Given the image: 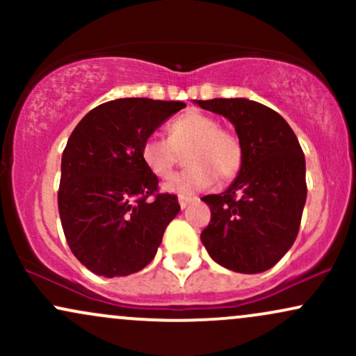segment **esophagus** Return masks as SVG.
<instances>
[{"mask_svg":"<svg viewBox=\"0 0 356 356\" xmlns=\"http://www.w3.org/2000/svg\"><path fill=\"white\" fill-rule=\"evenodd\" d=\"M194 201H195V197H189V195H179V206H181V209H186V207Z\"/></svg>","mask_w":356,"mask_h":356,"instance_id":"1","label":"esophagus"}]
</instances>
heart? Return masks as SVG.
<instances>
[{"label": "heart", "mask_w": 356, "mask_h": 356, "mask_svg": "<svg viewBox=\"0 0 356 356\" xmlns=\"http://www.w3.org/2000/svg\"><path fill=\"white\" fill-rule=\"evenodd\" d=\"M189 165L164 182V191L189 195L212 186L216 177L229 181L243 164V145L238 136L220 129L219 122L202 112H186L169 125V138L157 134L144 140L140 155L157 177L172 172L179 152L186 150Z\"/></svg>", "instance_id": "heart-1"}]
</instances>
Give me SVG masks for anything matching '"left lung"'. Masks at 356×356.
Here are the masks:
<instances>
[{
  "instance_id": "8db88e82",
  "label": "left lung",
  "mask_w": 356,
  "mask_h": 356,
  "mask_svg": "<svg viewBox=\"0 0 356 356\" xmlns=\"http://www.w3.org/2000/svg\"><path fill=\"white\" fill-rule=\"evenodd\" d=\"M226 117L243 145L238 177L220 194L204 195L211 222L201 232L209 256L244 275L273 268L295 243L306 202L300 142L280 113L248 99L195 100Z\"/></svg>"
}]
</instances>
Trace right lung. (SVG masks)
Returning <instances> with one entry per match:
<instances>
[{
    "instance_id": "add662e5",
    "label": "right lung",
    "mask_w": 356,
    "mask_h": 356,
    "mask_svg": "<svg viewBox=\"0 0 356 356\" xmlns=\"http://www.w3.org/2000/svg\"><path fill=\"white\" fill-rule=\"evenodd\" d=\"M184 102L117 99L80 120L61 155L58 211L76 259L99 276L144 269L181 211L177 195L157 194V175L140 149ZM154 200H150L152 195Z\"/></svg>"
}]
</instances>
